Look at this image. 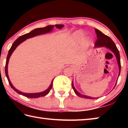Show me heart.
<instances>
[{
  "label": "heart",
  "instance_id": "1",
  "mask_svg": "<svg viewBox=\"0 0 128 128\" xmlns=\"http://www.w3.org/2000/svg\"><path fill=\"white\" fill-rule=\"evenodd\" d=\"M85 35V33H84L82 31H78L76 32L75 33L73 34L72 36V40L74 42H79V41L82 40V38H83V36ZM91 42V39L88 36H86V37L84 38L82 40V45L84 47H88L89 44H90Z\"/></svg>",
  "mask_w": 128,
  "mask_h": 128
}]
</instances>
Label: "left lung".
Returning <instances> with one entry per match:
<instances>
[{"instance_id":"1","label":"left lung","mask_w":128,"mask_h":128,"mask_svg":"<svg viewBox=\"0 0 128 128\" xmlns=\"http://www.w3.org/2000/svg\"><path fill=\"white\" fill-rule=\"evenodd\" d=\"M95 33H96V36H97V40L96 42L95 43L94 47H107V48H109L110 50L112 51L114 54L115 55L117 61H118V69H119V73H118V76H120V71H121V62H120V54H119V51L118 50V48H117L116 46L114 44V43L113 42L111 38H110L109 36L104 34L102 32H101L100 30H98L97 29H95ZM118 82V80H117L116 83ZM116 83L115 84V86L116 85ZM72 88L74 90V92L76 93V94L78 96L81 97V98H84L85 99H95V98H92L91 96H86V95H83L80 93L78 92H77L76 89L74 87V85H73V82H72ZM114 86V87H115Z\"/></svg>"}]
</instances>
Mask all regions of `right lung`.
Masks as SVG:
<instances>
[{"instance_id": "add662e5", "label": "right lung", "mask_w": 128, "mask_h": 128, "mask_svg": "<svg viewBox=\"0 0 128 128\" xmlns=\"http://www.w3.org/2000/svg\"><path fill=\"white\" fill-rule=\"evenodd\" d=\"M55 26L58 29H60L64 26V25H55ZM54 27V25H48L44 28H37V29H35L33 30H32V31L29 32V33L25 34H24V35L20 36V37H18L14 42V43H13L11 47H10V49L9 51H8L7 60H6V66H5L6 75V77H7V78L8 82H9L10 86L15 91V92L18 93V94L22 95H23V96L27 97V98H40V97H41V96H45V95H46L47 94H48V93L50 92V91L52 88V85H53L54 80L52 81L51 85L49 86V88H47V90H46L43 92H36V93H24V92H20V91L17 90L16 88L14 87V86L12 85L11 82L10 81L9 77H8V62H9L10 56H11L12 54L13 53V52L14 51V50L16 49V47L18 46V45L20 44V43L24 42V41H25L26 40V39L32 38V37H33V36H36L38 35H40V34H43L45 33H49V32H51L52 30H53Z\"/></svg>"}]
</instances>
